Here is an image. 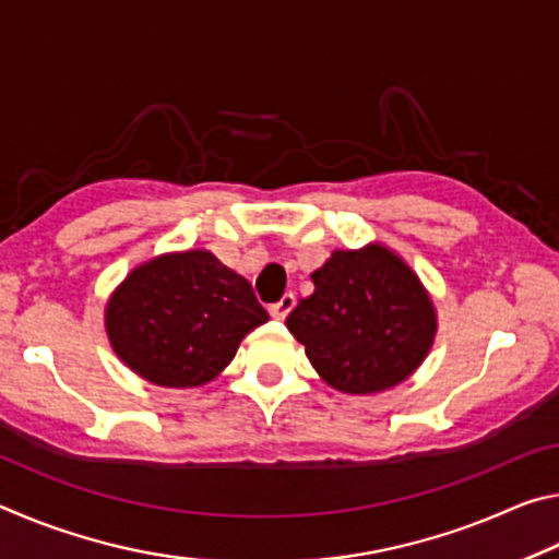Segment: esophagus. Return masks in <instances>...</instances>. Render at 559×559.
<instances>
[{"label":"esophagus","instance_id":"esophagus-1","mask_svg":"<svg viewBox=\"0 0 559 559\" xmlns=\"http://www.w3.org/2000/svg\"><path fill=\"white\" fill-rule=\"evenodd\" d=\"M293 306H296V296H293V293H286V296H283L278 302H273V306H271L269 310H271L273 318L283 320V318H286V316L290 313Z\"/></svg>","mask_w":559,"mask_h":559}]
</instances>
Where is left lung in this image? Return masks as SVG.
Here are the masks:
<instances>
[{
	"label": "left lung",
	"mask_w": 559,
	"mask_h": 559,
	"mask_svg": "<svg viewBox=\"0 0 559 559\" xmlns=\"http://www.w3.org/2000/svg\"><path fill=\"white\" fill-rule=\"evenodd\" d=\"M313 283V296L290 310L286 325L330 386L390 390L427 357L437 313L416 273L390 249L335 251Z\"/></svg>",
	"instance_id": "8db88e82"
}]
</instances>
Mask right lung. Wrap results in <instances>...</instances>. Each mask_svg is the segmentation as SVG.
<instances>
[{
    "mask_svg": "<svg viewBox=\"0 0 559 559\" xmlns=\"http://www.w3.org/2000/svg\"><path fill=\"white\" fill-rule=\"evenodd\" d=\"M269 313L251 283L210 251L167 253L120 283L106 310L110 345L159 386H200L231 362Z\"/></svg>",
    "mask_w": 559,
    "mask_h": 559,
    "instance_id": "right-lung-1",
    "label": "right lung"
}]
</instances>
